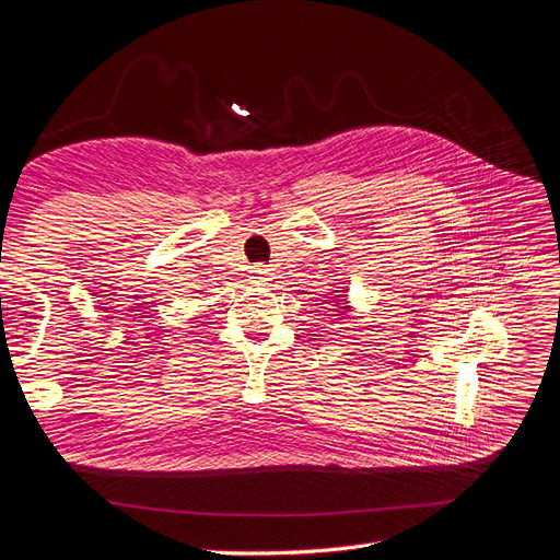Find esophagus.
<instances>
[{
	"label": "esophagus",
	"instance_id": "34e87169",
	"mask_svg": "<svg viewBox=\"0 0 560 560\" xmlns=\"http://www.w3.org/2000/svg\"><path fill=\"white\" fill-rule=\"evenodd\" d=\"M253 278H259V280L268 278V268H266V266H261V264L253 266Z\"/></svg>",
	"mask_w": 560,
	"mask_h": 560
}]
</instances>
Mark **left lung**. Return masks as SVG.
<instances>
[{
    "instance_id": "1",
    "label": "left lung",
    "mask_w": 560,
    "mask_h": 560,
    "mask_svg": "<svg viewBox=\"0 0 560 560\" xmlns=\"http://www.w3.org/2000/svg\"><path fill=\"white\" fill-rule=\"evenodd\" d=\"M342 310H345V307H342Z\"/></svg>"
}]
</instances>
